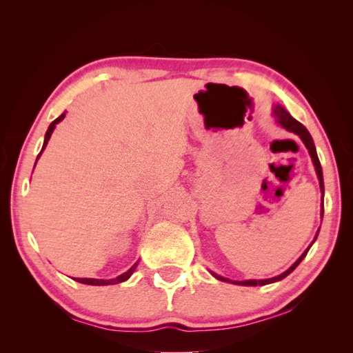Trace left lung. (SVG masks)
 <instances>
[{
  "label": "left lung",
  "instance_id": "1",
  "mask_svg": "<svg viewBox=\"0 0 353 353\" xmlns=\"http://www.w3.org/2000/svg\"><path fill=\"white\" fill-rule=\"evenodd\" d=\"M274 117H276V119H277V123H279V124L283 127V129H287V130H290V132H292V133L299 134V137H301V139L303 141L305 147L308 148V152H310V156H311V159H312L314 167H316V172H317V177H319V182H320L321 194H325L323 172H321V165H320L319 156H317V152H316V145H314V141H312V138H311L310 132L306 130V127H305L303 124L299 123L297 119L292 118L287 110H285L282 106H279V104H276V108H274ZM321 199H323V197H321ZM321 216H323V203H321ZM317 235H319V232H317ZM317 235H316V238H317ZM316 238H314V241H316ZM311 245H312V244H311ZM311 245L302 253V256L299 258V259L294 262V264H292V265L287 270V272H283L282 274L276 276V277H272V279H259V281H256V279H250V281H230V279H226V277L219 276V274H215V273H212V274H214L219 281L232 282V283H235V285H244V287H256V285L273 283V282H277V281H282L283 277H287V276L292 272V270H294L299 264H301L302 259L306 256V253H308V250L311 249Z\"/></svg>",
  "mask_w": 353,
  "mask_h": 353
}]
</instances>
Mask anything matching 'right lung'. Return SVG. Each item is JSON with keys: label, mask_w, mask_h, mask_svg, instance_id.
<instances>
[{"label": "right lung", "mask_w": 353, "mask_h": 353, "mask_svg": "<svg viewBox=\"0 0 353 353\" xmlns=\"http://www.w3.org/2000/svg\"><path fill=\"white\" fill-rule=\"evenodd\" d=\"M63 118H65V114H62L61 117L56 118L54 121H52V123L50 124L47 133H45V141H43V145H42L41 153L37 154V159H39V156L42 154V152L45 150V147H47L48 141H50V138H51V133H52V130L56 129V124L61 123ZM37 159H36V162H37ZM137 267H138V262H137V264H134V265H132L129 270H127L125 273H123V274H119L118 277H115V279H89V277H74V281H77V282H80V283H86V285H115V283L124 282V281L129 279V277L132 276V273L134 272V268H137Z\"/></svg>", "instance_id": "obj_1"}]
</instances>
